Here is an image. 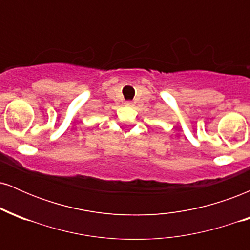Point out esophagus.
<instances>
[{
	"label": "esophagus",
	"instance_id": "34e87169",
	"mask_svg": "<svg viewBox=\"0 0 250 250\" xmlns=\"http://www.w3.org/2000/svg\"><path fill=\"white\" fill-rule=\"evenodd\" d=\"M125 105H127V107H131V105H133V104H134V103H133V102H131V101H125Z\"/></svg>",
	"mask_w": 250,
	"mask_h": 250
}]
</instances>
